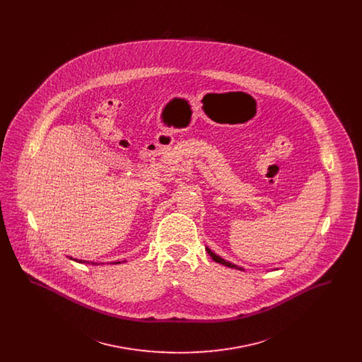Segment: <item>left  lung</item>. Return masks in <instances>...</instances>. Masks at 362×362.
I'll use <instances>...</instances> for the list:
<instances>
[{"instance_id": "obj_1", "label": "left lung", "mask_w": 362, "mask_h": 362, "mask_svg": "<svg viewBox=\"0 0 362 362\" xmlns=\"http://www.w3.org/2000/svg\"><path fill=\"white\" fill-rule=\"evenodd\" d=\"M207 254L213 258L214 262H217V263H221V264H224L226 267H230V269H236V270H241V272H244L243 270V267H239V266H236V264H233V263H230V262H226L225 259L221 258V257H218L217 254H214L209 247H206Z\"/></svg>"}]
</instances>
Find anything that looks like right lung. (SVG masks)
Masks as SVG:
<instances>
[{
    "label": "right lung",
    "mask_w": 362,
    "mask_h": 362,
    "mask_svg": "<svg viewBox=\"0 0 362 362\" xmlns=\"http://www.w3.org/2000/svg\"><path fill=\"white\" fill-rule=\"evenodd\" d=\"M71 259V260H74V262H78V263H89V262H86V260H81V259ZM122 262H126V260H122ZM122 262H112V264H114V263H115V264H119V263H122ZM90 264H100V263H95V262L92 263V262H90Z\"/></svg>",
    "instance_id": "right-lung-1"
}]
</instances>
